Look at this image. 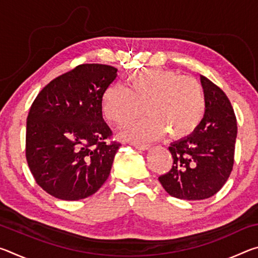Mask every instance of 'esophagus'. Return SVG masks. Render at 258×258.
I'll list each match as a JSON object with an SVG mask.
<instances>
[{"label": "esophagus", "instance_id": "34e87169", "mask_svg": "<svg viewBox=\"0 0 258 258\" xmlns=\"http://www.w3.org/2000/svg\"><path fill=\"white\" fill-rule=\"evenodd\" d=\"M132 145L137 148L138 150H147V149H149L150 148V146L149 145H146V143H132Z\"/></svg>", "mask_w": 258, "mask_h": 258}]
</instances>
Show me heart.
<instances>
[{"label":"heart","mask_w":258,"mask_h":258,"mask_svg":"<svg viewBox=\"0 0 258 258\" xmlns=\"http://www.w3.org/2000/svg\"><path fill=\"white\" fill-rule=\"evenodd\" d=\"M130 87L112 84L104 91L103 113L108 120L125 127L146 112L150 117L134 125L125 137L133 141H152L166 132L174 140L189 137L206 113V95L197 78L180 76L163 68L131 73Z\"/></svg>","instance_id":"b5f03b06"}]
</instances>
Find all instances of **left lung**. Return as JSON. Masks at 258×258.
Listing matches in <instances>:
<instances>
[{
  "mask_svg": "<svg viewBox=\"0 0 258 258\" xmlns=\"http://www.w3.org/2000/svg\"><path fill=\"white\" fill-rule=\"evenodd\" d=\"M200 82L206 95V113L194 133L168 147L171 171L158 177L165 191L178 199L212 197L228 181L234 163L237 118L230 100L205 76Z\"/></svg>",
  "mask_w": 258,
  "mask_h": 258,
  "instance_id": "1",
  "label": "left lung"
}]
</instances>
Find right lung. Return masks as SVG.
<instances>
[{
  "label": "right lung",
  "instance_id": "add662e5",
  "mask_svg": "<svg viewBox=\"0 0 258 258\" xmlns=\"http://www.w3.org/2000/svg\"><path fill=\"white\" fill-rule=\"evenodd\" d=\"M117 77L108 64L83 63L51 81L34 100L26 159L35 181L61 200L95 194L110 174L120 143L102 117V97Z\"/></svg>",
  "mask_w": 258,
  "mask_h": 258
}]
</instances>
